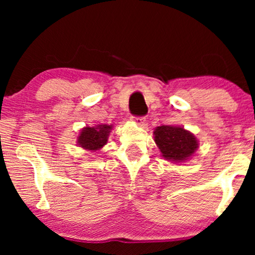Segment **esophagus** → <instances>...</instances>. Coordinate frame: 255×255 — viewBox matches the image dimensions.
I'll return each instance as SVG.
<instances>
[{
    "label": "esophagus",
    "mask_w": 255,
    "mask_h": 255,
    "mask_svg": "<svg viewBox=\"0 0 255 255\" xmlns=\"http://www.w3.org/2000/svg\"><path fill=\"white\" fill-rule=\"evenodd\" d=\"M134 122H135V124L139 125V127L144 128L146 125V118L145 117H134Z\"/></svg>",
    "instance_id": "esophagus-1"
}]
</instances>
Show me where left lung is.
<instances>
[{"mask_svg":"<svg viewBox=\"0 0 255 255\" xmlns=\"http://www.w3.org/2000/svg\"><path fill=\"white\" fill-rule=\"evenodd\" d=\"M153 134L162 156L168 161H186L198 148L196 137L181 127L161 125L155 128Z\"/></svg>","mask_w":255,"mask_h":255,"instance_id":"8db88e82","label":"left lung"}]
</instances>
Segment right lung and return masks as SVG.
Here are the masks:
<instances>
[{
  "instance_id": "right-lung-1",
  "label": "right lung",
  "mask_w": 255,
  "mask_h": 255,
  "mask_svg": "<svg viewBox=\"0 0 255 255\" xmlns=\"http://www.w3.org/2000/svg\"><path fill=\"white\" fill-rule=\"evenodd\" d=\"M111 130H113V125L108 124L83 128L78 137V145L88 151L101 149L108 142Z\"/></svg>"
}]
</instances>
